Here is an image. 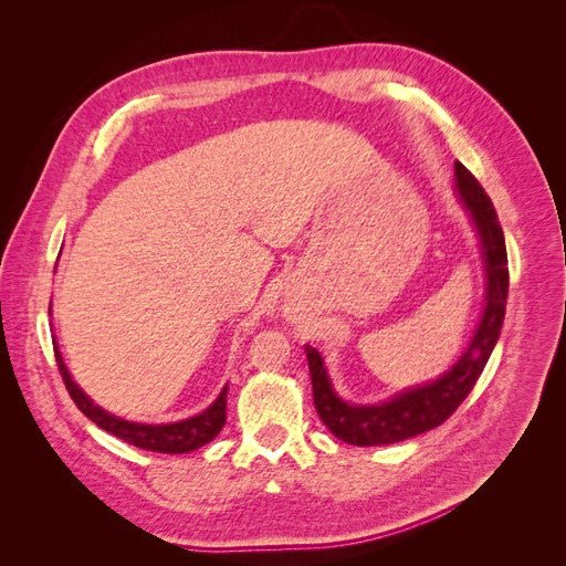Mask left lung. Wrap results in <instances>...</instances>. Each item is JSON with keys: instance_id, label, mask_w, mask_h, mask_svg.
Masks as SVG:
<instances>
[{"instance_id": "1", "label": "left lung", "mask_w": 566, "mask_h": 566, "mask_svg": "<svg viewBox=\"0 0 566 566\" xmlns=\"http://www.w3.org/2000/svg\"><path fill=\"white\" fill-rule=\"evenodd\" d=\"M455 188L460 200L468 205L472 214L486 266L484 316L479 321L468 352L458 358V364L449 373H443L439 380L408 389L387 403L354 406L342 401L335 394L321 354L310 345L304 347L318 416L337 439L352 443V447H385V443L418 437L447 422L476 385L495 342H499L510 285L505 235L491 198L472 177L470 169L460 163H455Z\"/></svg>"}]
</instances>
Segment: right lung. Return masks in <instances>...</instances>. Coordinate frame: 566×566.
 Masks as SVG:
<instances>
[{"mask_svg": "<svg viewBox=\"0 0 566 566\" xmlns=\"http://www.w3.org/2000/svg\"><path fill=\"white\" fill-rule=\"evenodd\" d=\"M54 354H56V364H59V370H61V378L65 382V389H67V394H71V399L75 401V406L92 422H96L101 430H106L113 437L132 443V447H139L144 451H156V453H188V451H196V449L205 447V443H210L221 432V427H224V422H227V391H229V387L221 389L217 401L210 408H205L200 416H193V418L181 420V422L142 424V422L123 420V418L108 413V410L98 408L87 397V394H84L73 382L71 373H67V368L63 364L59 347H54Z\"/></svg>", "mask_w": 566, "mask_h": 566, "instance_id": "add662e5", "label": "right lung"}]
</instances>
